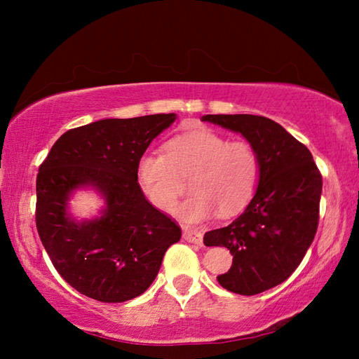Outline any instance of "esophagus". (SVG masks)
<instances>
[{"label":"esophagus","mask_w":359,"mask_h":359,"mask_svg":"<svg viewBox=\"0 0 359 359\" xmlns=\"http://www.w3.org/2000/svg\"><path fill=\"white\" fill-rule=\"evenodd\" d=\"M184 238L191 242V244H196V245H201L203 244V234L199 233L196 229H191V228H184Z\"/></svg>","instance_id":"1"}]
</instances>
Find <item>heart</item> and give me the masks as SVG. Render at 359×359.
Returning a JSON list of instances; mask_svg holds the SVG:
<instances>
[{
    "label": "heart",
    "instance_id": "b5f03b06",
    "mask_svg": "<svg viewBox=\"0 0 359 359\" xmlns=\"http://www.w3.org/2000/svg\"><path fill=\"white\" fill-rule=\"evenodd\" d=\"M136 177L149 201L160 210H171L182 191V179L193 177L191 198L174 214L187 223H199L220 210L238 215L252 201L261 177L257 149L245 141L201 128L171 139L166 154L145 151L139 156Z\"/></svg>",
    "mask_w": 359,
    "mask_h": 359
}]
</instances>
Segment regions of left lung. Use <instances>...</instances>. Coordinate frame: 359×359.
<instances>
[{
  "label": "left lung",
  "instance_id": "left-lung-1",
  "mask_svg": "<svg viewBox=\"0 0 359 359\" xmlns=\"http://www.w3.org/2000/svg\"><path fill=\"white\" fill-rule=\"evenodd\" d=\"M257 149L261 177L245 210L224 228L204 234L223 245L233 266L217 280L236 294L253 296L287 280L311 247L318 226L321 174L306 145L274 120L250 114L204 115Z\"/></svg>",
  "mask_w": 359,
  "mask_h": 359
}]
</instances>
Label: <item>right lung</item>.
Here are the masks:
<instances>
[{"label": "right lung", "instance_id": "right-lung-1", "mask_svg": "<svg viewBox=\"0 0 359 359\" xmlns=\"http://www.w3.org/2000/svg\"><path fill=\"white\" fill-rule=\"evenodd\" d=\"M175 118L155 114L79 126L60 136L41 165L36 228L58 274L79 293L101 302L137 297L180 241V228L145 199L136 177L139 156ZM81 189L102 198L98 216L70 212Z\"/></svg>", "mask_w": 359, "mask_h": 359}]
</instances>
